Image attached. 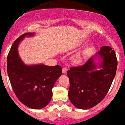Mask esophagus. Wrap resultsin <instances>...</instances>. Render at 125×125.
<instances>
[{
    "instance_id": "esophagus-1",
    "label": "esophagus",
    "mask_w": 125,
    "mask_h": 125,
    "mask_svg": "<svg viewBox=\"0 0 125 125\" xmlns=\"http://www.w3.org/2000/svg\"><path fill=\"white\" fill-rule=\"evenodd\" d=\"M67 70H68V69H67V68H66V67H63L62 68V73H67Z\"/></svg>"
}]
</instances>
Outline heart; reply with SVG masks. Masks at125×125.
I'll return each mask as SVG.
<instances>
[{
	"instance_id": "b5f03b06",
	"label": "heart",
	"mask_w": 125,
	"mask_h": 125,
	"mask_svg": "<svg viewBox=\"0 0 125 125\" xmlns=\"http://www.w3.org/2000/svg\"><path fill=\"white\" fill-rule=\"evenodd\" d=\"M74 60L76 62H80L82 61V56L80 55H76V57H75Z\"/></svg>"
}]
</instances>
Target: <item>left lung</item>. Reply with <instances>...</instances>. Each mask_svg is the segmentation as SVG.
Masks as SVG:
<instances>
[{
    "label": "left lung",
    "instance_id": "obj_1",
    "mask_svg": "<svg viewBox=\"0 0 125 125\" xmlns=\"http://www.w3.org/2000/svg\"><path fill=\"white\" fill-rule=\"evenodd\" d=\"M97 53L103 59L101 70H94L96 65L92 57L83 65L72 67L67 72L70 81L68 97L80 109H89L100 103L116 76L117 60L115 51L110 46H102Z\"/></svg>",
    "mask_w": 125,
    "mask_h": 125
}]
</instances>
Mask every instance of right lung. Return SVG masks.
<instances>
[{"instance_id": "1", "label": "right lung", "mask_w": 125, "mask_h": 125, "mask_svg": "<svg viewBox=\"0 0 125 125\" xmlns=\"http://www.w3.org/2000/svg\"><path fill=\"white\" fill-rule=\"evenodd\" d=\"M33 33L20 36L12 45L7 57V72L15 94L21 103L33 109L46 107L52 96V88L62 74L60 65H27L19 57L18 46L21 40Z\"/></svg>"}]
</instances>
